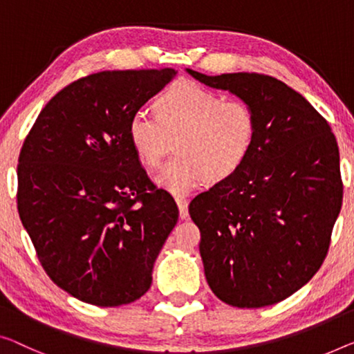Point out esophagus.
Instances as JSON below:
<instances>
[{
	"instance_id": "34e87169",
	"label": "esophagus",
	"mask_w": 354,
	"mask_h": 354,
	"mask_svg": "<svg viewBox=\"0 0 354 354\" xmlns=\"http://www.w3.org/2000/svg\"><path fill=\"white\" fill-rule=\"evenodd\" d=\"M176 203L179 208V218L181 219H187L189 218V209H187V200L183 197H176Z\"/></svg>"
}]
</instances>
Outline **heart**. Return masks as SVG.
<instances>
[{"label": "heart", "mask_w": 354, "mask_h": 354, "mask_svg": "<svg viewBox=\"0 0 354 354\" xmlns=\"http://www.w3.org/2000/svg\"><path fill=\"white\" fill-rule=\"evenodd\" d=\"M154 108L156 114L136 109L127 133L136 157L149 168L160 165L170 136L178 135V156L156 176L171 194L184 195L205 179L234 175L254 147L257 120L243 100L181 81L168 87Z\"/></svg>", "instance_id": "b5f03b06"}]
</instances>
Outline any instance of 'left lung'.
Returning <instances> with one entry per match:
<instances>
[{"label": "left lung", "mask_w": 354, "mask_h": 354, "mask_svg": "<svg viewBox=\"0 0 354 354\" xmlns=\"http://www.w3.org/2000/svg\"><path fill=\"white\" fill-rule=\"evenodd\" d=\"M186 73L243 100L257 120L243 165L189 205L202 234L205 277L232 307L281 302L313 278L328 254L344 197L335 136L302 95L275 77Z\"/></svg>", "instance_id": "8db88e82"}]
</instances>
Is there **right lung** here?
<instances>
[{
    "mask_svg": "<svg viewBox=\"0 0 354 354\" xmlns=\"http://www.w3.org/2000/svg\"><path fill=\"white\" fill-rule=\"evenodd\" d=\"M175 70L102 71L55 95L19 157L17 207L41 266L57 286L98 307L145 295L178 223L130 145L129 120Z\"/></svg>",
    "mask_w": 354,
    "mask_h": 354,
    "instance_id": "right-lung-1",
    "label": "right lung"
}]
</instances>
